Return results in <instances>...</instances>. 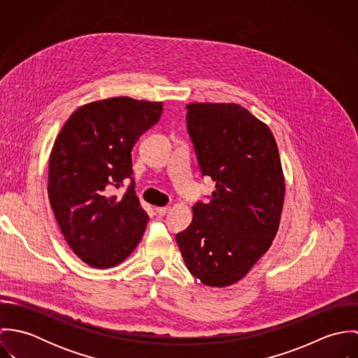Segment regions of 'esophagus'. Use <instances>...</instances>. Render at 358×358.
Masks as SVG:
<instances>
[{
    "label": "esophagus",
    "instance_id": "esophagus-1",
    "mask_svg": "<svg viewBox=\"0 0 358 358\" xmlns=\"http://www.w3.org/2000/svg\"><path fill=\"white\" fill-rule=\"evenodd\" d=\"M171 210L169 206H161V208H155V212L159 215V216H165L168 212Z\"/></svg>",
    "mask_w": 358,
    "mask_h": 358
}]
</instances>
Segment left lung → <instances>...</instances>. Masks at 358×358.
<instances>
[{"label":"left lung","mask_w":358,"mask_h":358,"mask_svg":"<svg viewBox=\"0 0 358 358\" xmlns=\"http://www.w3.org/2000/svg\"><path fill=\"white\" fill-rule=\"evenodd\" d=\"M187 132L203 176L216 183L209 203L176 243L189 271L209 287L241 280L270 248L285 196L278 148L268 127L236 103H190Z\"/></svg>","instance_id":"1"}]
</instances>
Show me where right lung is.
<instances>
[{"label": "right lung", "instance_id": "add662e5", "mask_svg": "<svg viewBox=\"0 0 358 358\" xmlns=\"http://www.w3.org/2000/svg\"><path fill=\"white\" fill-rule=\"evenodd\" d=\"M162 103L110 98L78 107L50 155L48 196L62 234L87 264L107 268L132 254L149 216L135 194L131 152ZM129 177L122 198L110 194Z\"/></svg>", "mask_w": 358, "mask_h": 358}]
</instances>
